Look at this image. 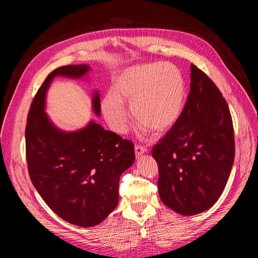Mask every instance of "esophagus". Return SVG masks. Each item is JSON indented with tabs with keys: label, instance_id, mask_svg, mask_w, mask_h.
Masks as SVG:
<instances>
[{
	"label": "esophagus",
	"instance_id": "esophagus-1",
	"mask_svg": "<svg viewBox=\"0 0 258 258\" xmlns=\"http://www.w3.org/2000/svg\"><path fill=\"white\" fill-rule=\"evenodd\" d=\"M135 152H136L137 158H139V157H141V156H142L143 154L147 153V150H146V147H144V146H141V145H136V147H135Z\"/></svg>",
	"mask_w": 258,
	"mask_h": 258
}]
</instances>
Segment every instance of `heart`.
<instances>
[{"mask_svg":"<svg viewBox=\"0 0 258 258\" xmlns=\"http://www.w3.org/2000/svg\"><path fill=\"white\" fill-rule=\"evenodd\" d=\"M107 93L101 108L108 126L116 134L128 128L129 114L140 121L139 128L162 132L178 120L185 104V82L179 69L165 62H153L124 69Z\"/></svg>","mask_w":258,"mask_h":258,"instance_id":"1","label":"heart"}]
</instances>
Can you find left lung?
<instances>
[{"label": "left lung", "mask_w": 258, "mask_h": 258, "mask_svg": "<svg viewBox=\"0 0 258 258\" xmlns=\"http://www.w3.org/2000/svg\"><path fill=\"white\" fill-rule=\"evenodd\" d=\"M152 154L160 199L174 212L196 215L220 198L235 160L232 119L221 91L196 66L181 116Z\"/></svg>", "instance_id": "1"}]
</instances>
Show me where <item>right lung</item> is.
I'll list each match as a JSON object with an SVG mask.
<instances>
[{
	"mask_svg": "<svg viewBox=\"0 0 258 258\" xmlns=\"http://www.w3.org/2000/svg\"><path fill=\"white\" fill-rule=\"evenodd\" d=\"M89 71L88 64L53 70L31 104L26 127L28 170L35 189L62 220L81 227L103 222L118 205L120 175L136 160L134 143L93 120L63 131L46 114V93L54 77L81 80ZM91 101L100 116L99 91Z\"/></svg>",
	"mask_w": 258,
	"mask_h": 258,
	"instance_id": "right-lung-1",
	"label": "right lung"
}]
</instances>
